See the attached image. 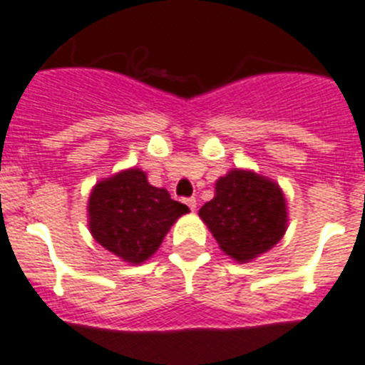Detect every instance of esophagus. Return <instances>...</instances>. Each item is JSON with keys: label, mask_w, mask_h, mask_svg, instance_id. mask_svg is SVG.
<instances>
[{"label": "esophagus", "mask_w": 365, "mask_h": 365, "mask_svg": "<svg viewBox=\"0 0 365 365\" xmlns=\"http://www.w3.org/2000/svg\"><path fill=\"white\" fill-rule=\"evenodd\" d=\"M186 205L190 206V210H195V208H197V201H195V197L186 199Z\"/></svg>", "instance_id": "obj_1"}]
</instances>
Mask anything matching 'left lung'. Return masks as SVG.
<instances>
[{"label":"left lung","instance_id":"left-lung-1","mask_svg":"<svg viewBox=\"0 0 365 365\" xmlns=\"http://www.w3.org/2000/svg\"><path fill=\"white\" fill-rule=\"evenodd\" d=\"M221 250L250 261L278 243L287 230V201L274 180L230 170L215 182V195L199 210Z\"/></svg>","mask_w":365,"mask_h":365}]
</instances>
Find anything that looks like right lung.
I'll use <instances>...</instances> for the list:
<instances>
[{
	"mask_svg": "<svg viewBox=\"0 0 365 365\" xmlns=\"http://www.w3.org/2000/svg\"><path fill=\"white\" fill-rule=\"evenodd\" d=\"M87 212L93 237L115 256L138 265L159 250L188 206L173 201L168 190L151 186L143 170L130 168L96 182Z\"/></svg>",
	"mask_w": 365,
	"mask_h": 365,
	"instance_id": "1",
	"label": "right lung"
}]
</instances>
